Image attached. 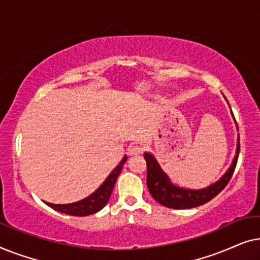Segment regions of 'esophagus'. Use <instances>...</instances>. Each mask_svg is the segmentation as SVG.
<instances>
[{
	"label": "esophagus",
	"instance_id": "obj_1",
	"mask_svg": "<svg viewBox=\"0 0 260 260\" xmlns=\"http://www.w3.org/2000/svg\"><path fill=\"white\" fill-rule=\"evenodd\" d=\"M129 155L130 156H136L140 154H143L144 152V148L141 147V145H133V147L129 148Z\"/></svg>",
	"mask_w": 260,
	"mask_h": 260
}]
</instances>
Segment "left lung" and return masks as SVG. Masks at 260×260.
I'll list each match as a JSON object with an SVG mask.
<instances>
[{"mask_svg":"<svg viewBox=\"0 0 260 260\" xmlns=\"http://www.w3.org/2000/svg\"><path fill=\"white\" fill-rule=\"evenodd\" d=\"M239 150L240 144L239 140H238L236 156H234V159L229 170H227L221 179L216 181L215 183L211 184V186L204 188V189H188V188L174 186L170 182L168 175L163 172L154 156L150 152H144V158L147 161L148 189L150 191L151 197L158 204L166 206L168 208L187 209L207 204L213 198H215L227 186V183L230 182L231 177H232L234 173V169H236Z\"/></svg>","mask_w":260,"mask_h":260,"instance_id":"1","label":"left lung"}]
</instances>
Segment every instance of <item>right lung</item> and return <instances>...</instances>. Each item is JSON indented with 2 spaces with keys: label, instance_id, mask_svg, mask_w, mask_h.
<instances>
[{
  "label": "right lung",
  "instance_id": "1",
  "mask_svg": "<svg viewBox=\"0 0 260 260\" xmlns=\"http://www.w3.org/2000/svg\"><path fill=\"white\" fill-rule=\"evenodd\" d=\"M127 157L124 156L122 161L119 162V165L116 167L115 169L112 170L111 174L108 176L101 187L98 188L94 193L88 195L87 198H85L84 200L73 202V204H66V205H54L49 204V202H46V205L49 206V207L55 209V211L65 213V214L69 215H74V216H86L91 215L97 213L98 211L104 207V206L108 204L110 197H111L112 189L115 187V183L117 179H118V175L122 172L123 165L126 162Z\"/></svg>",
  "mask_w": 260,
  "mask_h": 260
}]
</instances>
